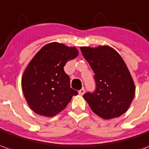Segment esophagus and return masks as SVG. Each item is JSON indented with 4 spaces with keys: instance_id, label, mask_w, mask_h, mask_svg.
Wrapping results in <instances>:
<instances>
[{
    "instance_id": "esophagus-1",
    "label": "esophagus",
    "mask_w": 149,
    "mask_h": 149,
    "mask_svg": "<svg viewBox=\"0 0 149 149\" xmlns=\"http://www.w3.org/2000/svg\"><path fill=\"white\" fill-rule=\"evenodd\" d=\"M84 92H85V90H84V88H81V90H79V92H78V93H79V94H80L81 96H83L84 93Z\"/></svg>"
}]
</instances>
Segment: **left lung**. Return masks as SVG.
<instances>
[{"instance_id": "8db88e82", "label": "left lung", "mask_w": 149, "mask_h": 149, "mask_svg": "<svg viewBox=\"0 0 149 149\" xmlns=\"http://www.w3.org/2000/svg\"><path fill=\"white\" fill-rule=\"evenodd\" d=\"M82 54L93 70L96 91L84 95L91 109L103 119L124 114L135 96V84L120 55L108 45L81 47Z\"/></svg>"}]
</instances>
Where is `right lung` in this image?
Returning a JSON list of instances; mask_svg holds the SVG:
<instances>
[{"mask_svg": "<svg viewBox=\"0 0 149 149\" xmlns=\"http://www.w3.org/2000/svg\"><path fill=\"white\" fill-rule=\"evenodd\" d=\"M79 54L75 47L52 42L40 49L25 68L22 91L30 109L37 114L51 117L67 106L77 91L70 88V79L64 70L68 61Z\"/></svg>", "mask_w": 149, "mask_h": 149, "instance_id": "right-lung-1", "label": "right lung"}]
</instances>
